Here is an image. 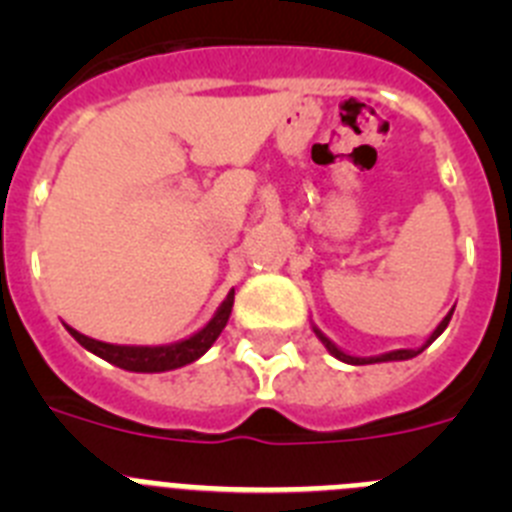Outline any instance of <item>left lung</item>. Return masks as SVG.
I'll use <instances>...</instances> for the list:
<instances>
[{
	"instance_id": "8db88e82",
	"label": "left lung",
	"mask_w": 512,
	"mask_h": 512,
	"mask_svg": "<svg viewBox=\"0 0 512 512\" xmlns=\"http://www.w3.org/2000/svg\"><path fill=\"white\" fill-rule=\"evenodd\" d=\"M451 315H454V307H451V310L446 312V318H443L441 323L436 325V330H433L431 336L425 338V341L420 343L418 348H397V351H387V354H379V356H351V354H346V351H343V348H338L336 343L330 341V338L325 336V333H323V330L318 328V325H312V330H315V336L320 338V343H323V346L328 348L330 354L336 356L338 361H343V364H354V366H361V364H382V361H405V359H413V356L423 354L425 348L431 346V343L436 341L438 336H441L443 330H446V325H449Z\"/></svg>"
}]
</instances>
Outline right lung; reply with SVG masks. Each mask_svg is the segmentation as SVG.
Segmentation results:
<instances>
[{"label": "right lung", "instance_id": "add662e5", "mask_svg": "<svg viewBox=\"0 0 512 512\" xmlns=\"http://www.w3.org/2000/svg\"><path fill=\"white\" fill-rule=\"evenodd\" d=\"M235 289H230L228 297L220 302V307L215 310L207 325H202L197 333H192L189 338H182L176 343H166V346H120V343H104L97 338H89L84 333H79L76 328L66 325L71 336L81 343V346L92 351L99 359L110 361V364L120 366L125 372H138V374H158V372H171V369H179V366H187L192 361H197L200 356H205L210 351L212 343L217 341V336L223 333V328L228 325L230 310H233Z\"/></svg>", "mask_w": 512, "mask_h": 512}]
</instances>
